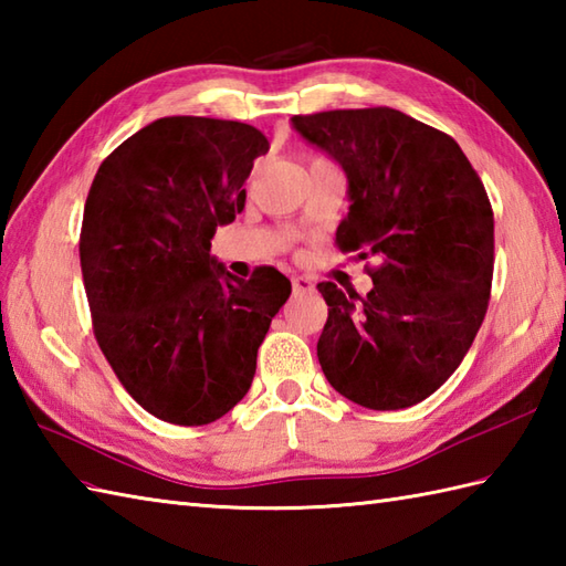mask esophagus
Instances as JSON below:
<instances>
[{
	"instance_id": "esophagus-1",
	"label": "esophagus",
	"mask_w": 566,
	"mask_h": 566,
	"mask_svg": "<svg viewBox=\"0 0 566 566\" xmlns=\"http://www.w3.org/2000/svg\"><path fill=\"white\" fill-rule=\"evenodd\" d=\"M292 290H294V296H302V294H314L316 286L308 276H292Z\"/></svg>"
}]
</instances>
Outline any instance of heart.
Instances as JSON below:
<instances>
[{"label":"heart","mask_w":566,"mask_h":566,"mask_svg":"<svg viewBox=\"0 0 566 566\" xmlns=\"http://www.w3.org/2000/svg\"><path fill=\"white\" fill-rule=\"evenodd\" d=\"M316 163H323V158H314V160H311V165H316Z\"/></svg>","instance_id":"obj_1"}]
</instances>
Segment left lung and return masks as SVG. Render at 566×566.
<instances>
[{"label": "left lung", "instance_id": "obj_1", "mask_svg": "<svg viewBox=\"0 0 566 566\" xmlns=\"http://www.w3.org/2000/svg\"><path fill=\"white\" fill-rule=\"evenodd\" d=\"M292 124L347 175L350 211L335 245L377 258L367 296L318 284L323 375L375 411L423 401L460 367L489 308L494 211L482 179L452 136L389 106Z\"/></svg>", "mask_w": 566, "mask_h": 566}]
</instances>
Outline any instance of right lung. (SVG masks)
Listing matches in <instances>:
<instances>
[{
    "instance_id": "1",
    "label": "right lung",
    "mask_w": 566,
    "mask_h": 566,
    "mask_svg": "<svg viewBox=\"0 0 566 566\" xmlns=\"http://www.w3.org/2000/svg\"><path fill=\"white\" fill-rule=\"evenodd\" d=\"M255 126L165 116L106 158L84 201L80 264L92 328L124 389L155 418L207 426L248 394L292 282L216 262V228L245 209Z\"/></svg>"
}]
</instances>
